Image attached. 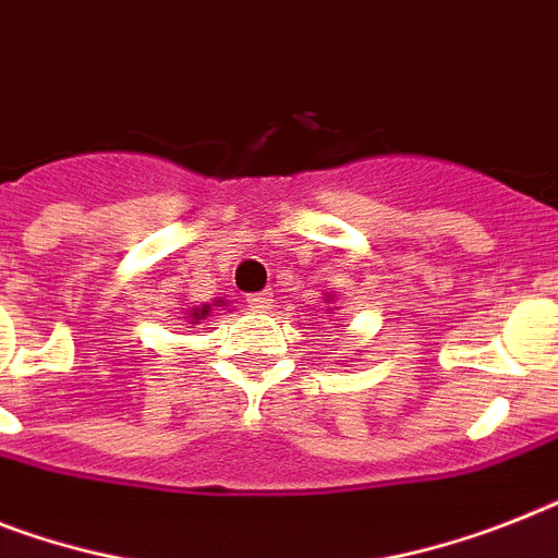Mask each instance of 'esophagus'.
I'll use <instances>...</instances> for the list:
<instances>
[{
    "label": "esophagus",
    "mask_w": 558,
    "mask_h": 558,
    "mask_svg": "<svg viewBox=\"0 0 558 558\" xmlns=\"http://www.w3.org/2000/svg\"><path fill=\"white\" fill-rule=\"evenodd\" d=\"M270 302H274V299H270L268 290H259V293H247V307H251V311H268Z\"/></svg>",
    "instance_id": "34e87169"
}]
</instances>
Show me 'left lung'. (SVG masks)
Returning a JSON list of instances; mask_svg holds the SVG:
<instances>
[{
	"label": "left lung",
	"instance_id": "obj_1",
	"mask_svg": "<svg viewBox=\"0 0 558 558\" xmlns=\"http://www.w3.org/2000/svg\"><path fill=\"white\" fill-rule=\"evenodd\" d=\"M330 311H333V307H330Z\"/></svg>",
	"mask_w": 558,
	"mask_h": 558
}]
</instances>
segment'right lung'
Instances as JSON below:
<instances>
[{
  "label": "right lung",
  "instance_id": "1",
  "mask_svg": "<svg viewBox=\"0 0 558 558\" xmlns=\"http://www.w3.org/2000/svg\"><path fill=\"white\" fill-rule=\"evenodd\" d=\"M207 313H210V305H202V307H193L191 316L187 319H193V325H196V319H205Z\"/></svg>",
  "mask_w": 558,
  "mask_h": 558
}]
</instances>
